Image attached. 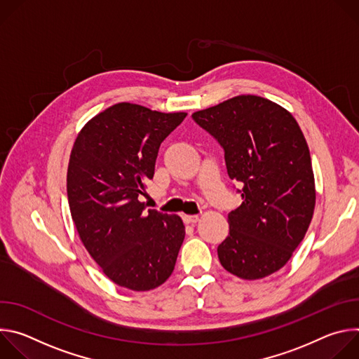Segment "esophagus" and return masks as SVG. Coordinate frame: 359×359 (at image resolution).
I'll return each instance as SVG.
<instances>
[{"instance_id": "esophagus-1", "label": "esophagus", "mask_w": 359, "mask_h": 359, "mask_svg": "<svg viewBox=\"0 0 359 359\" xmlns=\"http://www.w3.org/2000/svg\"><path fill=\"white\" fill-rule=\"evenodd\" d=\"M183 222L186 224H196L198 222V216H187V215H184L183 216Z\"/></svg>"}]
</instances>
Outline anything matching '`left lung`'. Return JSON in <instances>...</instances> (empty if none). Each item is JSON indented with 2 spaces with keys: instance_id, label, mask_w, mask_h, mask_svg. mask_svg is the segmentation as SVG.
I'll return each instance as SVG.
<instances>
[{
  "instance_id": "obj_1",
  "label": "left lung",
  "mask_w": 359,
  "mask_h": 359,
  "mask_svg": "<svg viewBox=\"0 0 359 359\" xmlns=\"http://www.w3.org/2000/svg\"><path fill=\"white\" fill-rule=\"evenodd\" d=\"M194 122L224 149L227 173L241 182V206L229 213L222 266L260 280L291 259L310 227L316 182L310 149L294 116L266 97L238 95L197 111Z\"/></svg>"
}]
</instances>
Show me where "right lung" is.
I'll return each instance as SVG.
<instances>
[{
    "instance_id": "obj_1",
    "label": "right lung",
    "mask_w": 359,
    "mask_h": 359,
    "mask_svg": "<svg viewBox=\"0 0 359 359\" xmlns=\"http://www.w3.org/2000/svg\"><path fill=\"white\" fill-rule=\"evenodd\" d=\"M186 115L121 102L75 139L67 175L71 216L90 257L121 287L149 291L173 273L184 224L176 215L146 210L139 196L155 173L161 143Z\"/></svg>"
}]
</instances>
